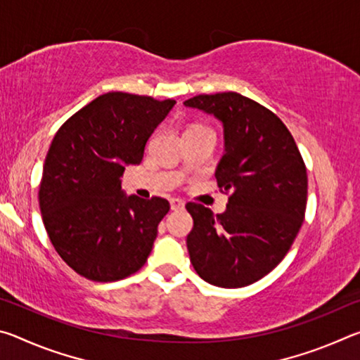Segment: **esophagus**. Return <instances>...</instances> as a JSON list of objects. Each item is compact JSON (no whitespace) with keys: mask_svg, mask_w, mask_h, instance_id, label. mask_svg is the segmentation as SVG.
Wrapping results in <instances>:
<instances>
[{"mask_svg":"<svg viewBox=\"0 0 360 360\" xmlns=\"http://www.w3.org/2000/svg\"><path fill=\"white\" fill-rule=\"evenodd\" d=\"M169 205H172L173 211L184 208V202H182V200H179V198H172V200H169Z\"/></svg>","mask_w":360,"mask_h":360,"instance_id":"obj_1","label":"esophagus"}]
</instances>
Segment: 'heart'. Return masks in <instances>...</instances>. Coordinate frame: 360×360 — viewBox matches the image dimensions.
I'll return each mask as SVG.
<instances>
[{"instance_id":"obj_1","label":"heart","mask_w":360,"mask_h":360,"mask_svg":"<svg viewBox=\"0 0 360 360\" xmlns=\"http://www.w3.org/2000/svg\"><path fill=\"white\" fill-rule=\"evenodd\" d=\"M192 127H203V125H200V124H193V125L188 127V129H192Z\"/></svg>"}]
</instances>
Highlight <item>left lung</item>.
Segmentation results:
<instances>
[{
    "label": "left lung",
    "instance_id": "obj_1",
    "mask_svg": "<svg viewBox=\"0 0 360 360\" xmlns=\"http://www.w3.org/2000/svg\"><path fill=\"white\" fill-rule=\"evenodd\" d=\"M224 124L225 154L216 169L227 210L214 214L187 203L191 262L206 283L245 288L268 275L294 243L308 198L303 157L284 122L236 92L197 95L184 101Z\"/></svg>",
    "mask_w": 360,
    "mask_h": 360
}]
</instances>
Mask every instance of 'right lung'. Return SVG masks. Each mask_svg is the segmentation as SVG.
I'll use <instances>...</instances> for the list:
<instances>
[{
  "label": "right lung",
  "instance_id": "obj_1",
  "mask_svg": "<svg viewBox=\"0 0 360 360\" xmlns=\"http://www.w3.org/2000/svg\"><path fill=\"white\" fill-rule=\"evenodd\" d=\"M174 100L109 92L60 127L46 155L39 208L49 240L77 275L119 281L136 273L152 251L165 198L125 197V165H138Z\"/></svg>",
  "mask_w": 360,
  "mask_h": 360
}]
</instances>
